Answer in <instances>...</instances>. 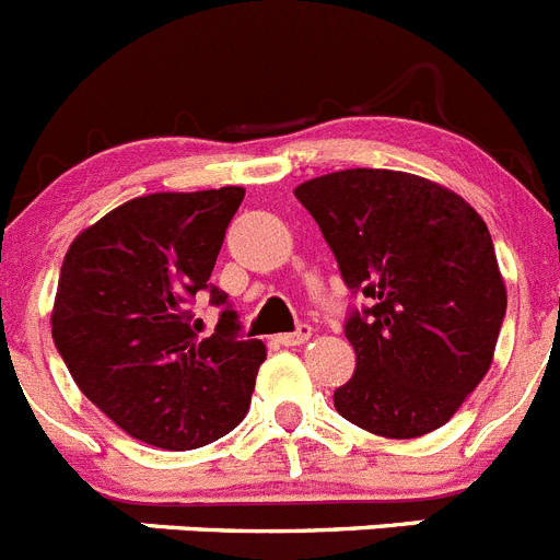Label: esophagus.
Returning <instances> with one entry per match:
<instances>
[{
    "mask_svg": "<svg viewBox=\"0 0 560 560\" xmlns=\"http://www.w3.org/2000/svg\"><path fill=\"white\" fill-rule=\"evenodd\" d=\"M308 339H311V325H300L294 334L277 336V341H280V345H285V348H300V345H305Z\"/></svg>",
    "mask_w": 560,
    "mask_h": 560,
    "instance_id": "obj_1",
    "label": "esophagus"
}]
</instances>
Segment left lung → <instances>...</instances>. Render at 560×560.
Segmentation results:
<instances>
[{"instance_id": "left-lung-1", "label": "left lung", "mask_w": 560, "mask_h": 560, "mask_svg": "<svg viewBox=\"0 0 560 560\" xmlns=\"http://www.w3.org/2000/svg\"><path fill=\"white\" fill-rule=\"evenodd\" d=\"M294 196L345 285L370 300L345 323L355 373L336 412L381 438L440 429L491 368L508 308L485 221L457 192L378 167L316 176Z\"/></svg>"}]
</instances>
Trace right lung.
Instances as JSON below:
<instances>
[{"label": "right lung", "mask_w": 560, "mask_h": 560, "mask_svg": "<svg viewBox=\"0 0 560 560\" xmlns=\"http://www.w3.org/2000/svg\"><path fill=\"white\" fill-rule=\"evenodd\" d=\"M244 187L151 192L83 230L63 257L52 339L81 393L148 446L187 452L244 420L260 339H241L226 294L207 283ZM224 304L201 340L189 305Z\"/></svg>", "instance_id": "add662e5"}]
</instances>
